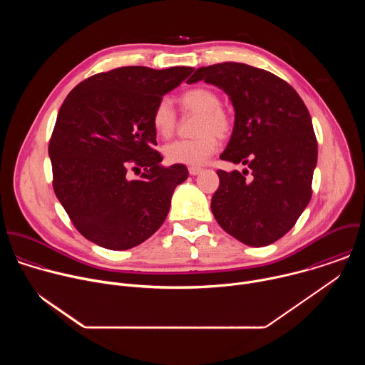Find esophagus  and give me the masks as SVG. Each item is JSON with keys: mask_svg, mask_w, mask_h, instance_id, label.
<instances>
[{"mask_svg": "<svg viewBox=\"0 0 365 365\" xmlns=\"http://www.w3.org/2000/svg\"><path fill=\"white\" fill-rule=\"evenodd\" d=\"M200 172H202L200 168H189V173H190L192 176H196V175H199Z\"/></svg>", "mask_w": 365, "mask_h": 365, "instance_id": "esophagus-1", "label": "esophagus"}]
</instances>
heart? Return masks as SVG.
Segmentation results:
<instances>
[{"instance_id":"1","label":"heart","mask_w":365,"mask_h":365,"mask_svg":"<svg viewBox=\"0 0 365 365\" xmlns=\"http://www.w3.org/2000/svg\"><path fill=\"white\" fill-rule=\"evenodd\" d=\"M179 103L185 113L197 114L193 138L178 140L165 145L163 153L168 162L175 165L199 166L218 147V138H225L232 130V117L221 107L220 95L205 86L190 88L180 93ZM151 125L162 138H170L178 125V115L172 102L160 99L153 110Z\"/></svg>"}]
</instances>
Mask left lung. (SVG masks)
I'll return each instance as SVG.
<instances>
[{
	"instance_id": "1",
	"label": "left lung",
	"mask_w": 365,
	"mask_h": 365,
	"mask_svg": "<svg viewBox=\"0 0 365 365\" xmlns=\"http://www.w3.org/2000/svg\"><path fill=\"white\" fill-rule=\"evenodd\" d=\"M197 81L221 88L235 110L221 159L248 166L217 172L212 214L238 241L269 245L293 228L312 197L318 143L309 111L286 81L244 63L199 68L187 83Z\"/></svg>"
}]
</instances>
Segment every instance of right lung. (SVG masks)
Instances as JSON below:
<instances>
[{"label": "right lung", "mask_w": 365, "mask_h": 365, "mask_svg": "<svg viewBox=\"0 0 365 365\" xmlns=\"http://www.w3.org/2000/svg\"><path fill=\"white\" fill-rule=\"evenodd\" d=\"M193 68L124 66L96 73L63 101L48 143L53 189L75 228L108 250H128L165 222L185 165L165 168L153 110ZM143 168L128 181V170Z\"/></svg>", "instance_id": "1"}]
</instances>
